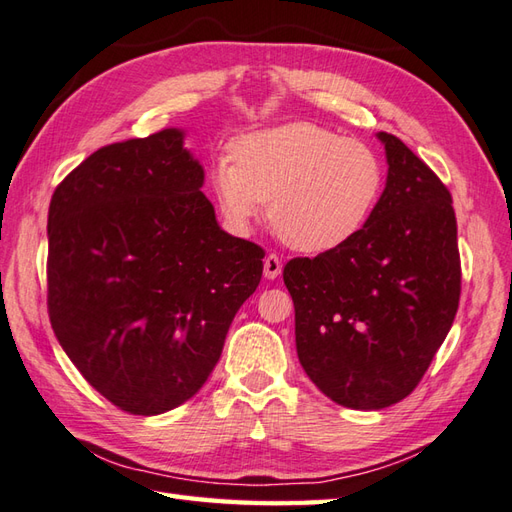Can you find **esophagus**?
<instances>
[{"label":"esophagus","instance_id":"34e87169","mask_svg":"<svg viewBox=\"0 0 512 512\" xmlns=\"http://www.w3.org/2000/svg\"><path fill=\"white\" fill-rule=\"evenodd\" d=\"M282 271V260L276 254H267L265 256V265H263V274L267 280H276Z\"/></svg>","mask_w":512,"mask_h":512}]
</instances>
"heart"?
<instances>
[{
	"label": "heart",
	"instance_id": "obj_1",
	"mask_svg": "<svg viewBox=\"0 0 512 512\" xmlns=\"http://www.w3.org/2000/svg\"><path fill=\"white\" fill-rule=\"evenodd\" d=\"M385 168L377 151L315 122L245 133L232 157L210 166L223 221L245 234L269 201V221L298 252L320 254L355 238L381 201Z\"/></svg>",
	"mask_w": 512,
	"mask_h": 512
}]
</instances>
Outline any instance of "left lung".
<instances>
[{
	"label": "left lung",
	"instance_id": "8db88e82",
	"mask_svg": "<svg viewBox=\"0 0 512 512\" xmlns=\"http://www.w3.org/2000/svg\"><path fill=\"white\" fill-rule=\"evenodd\" d=\"M388 179L366 227L285 265L295 348L309 379L352 410H383L423 379L460 302L456 212L445 184L379 131Z\"/></svg>",
	"mask_w": 512,
	"mask_h": 512
}]
</instances>
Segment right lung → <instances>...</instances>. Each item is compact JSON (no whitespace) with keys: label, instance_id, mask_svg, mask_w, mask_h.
Masks as SVG:
<instances>
[{"label":"right lung","instance_id":"obj_1","mask_svg":"<svg viewBox=\"0 0 512 512\" xmlns=\"http://www.w3.org/2000/svg\"><path fill=\"white\" fill-rule=\"evenodd\" d=\"M184 131L102 146L54 190L48 311L87 383L120 410L164 414L217 366L265 252L221 230Z\"/></svg>","mask_w":512,"mask_h":512}]
</instances>
